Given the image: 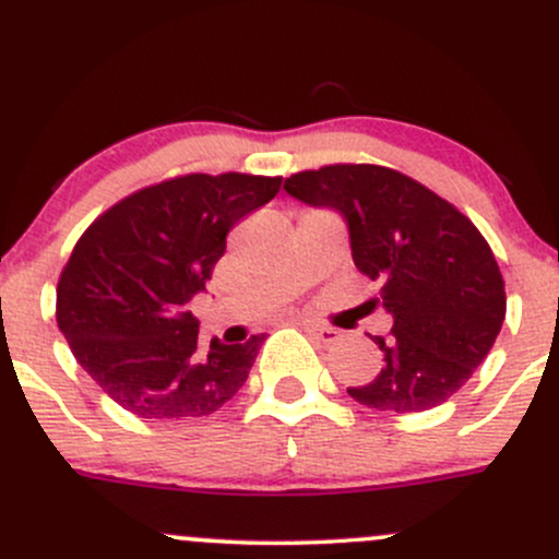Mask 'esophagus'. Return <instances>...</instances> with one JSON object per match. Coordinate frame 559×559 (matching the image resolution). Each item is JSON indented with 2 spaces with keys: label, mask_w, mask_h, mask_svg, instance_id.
Returning <instances> with one entry per match:
<instances>
[{
  "label": "esophagus",
  "mask_w": 559,
  "mask_h": 559,
  "mask_svg": "<svg viewBox=\"0 0 559 559\" xmlns=\"http://www.w3.org/2000/svg\"><path fill=\"white\" fill-rule=\"evenodd\" d=\"M302 329L310 334V337H316V340H319V343H324V345L340 343V337H343V334H340L337 329L313 324V321H302Z\"/></svg>",
  "instance_id": "esophagus-1"
}]
</instances>
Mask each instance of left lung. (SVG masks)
Listing matches in <instances>:
<instances>
[{
	"label": "left lung",
	"mask_w": 559,
	"mask_h": 559,
	"mask_svg": "<svg viewBox=\"0 0 559 559\" xmlns=\"http://www.w3.org/2000/svg\"><path fill=\"white\" fill-rule=\"evenodd\" d=\"M299 203L332 209L348 225L350 254L380 284L393 319L374 337L383 369L348 388L369 409L423 413L461 391L485 361L507 316L501 270L481 233L455 205L383 166H324L284 181Z\"/></svg>",
	"instance_id": "8db88e82"
}]
</instances>
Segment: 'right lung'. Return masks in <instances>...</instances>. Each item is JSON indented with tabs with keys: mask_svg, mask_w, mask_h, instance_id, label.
<instances>
[{
	"mask_svg": "<svg viewBox=\"0 0 559 559\" xmlns=\"http://www.w3.org/2000/svg\"><path fill=\"white\" fill-rule=\"evenodd\" d=\"M278 187V176H176L111 205L82 233L58 281L56 321L80 367L122 409L203 418L246 383L264 334L203 345L190 299L205 292L235 222Z\"/></svg>",
	"mask_w": 559,
	"mask_h": 559,
	"instance_id": "right-lung-1",
	"label": "right lung"
}]
</instances>
